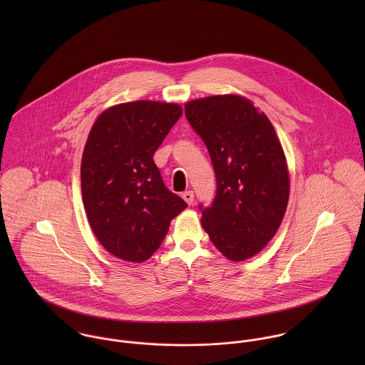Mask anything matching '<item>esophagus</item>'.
<instances>
[{"label": "esophagus", "mask_w": 365, "mask_h": 365, "mask_svg": "<svg viewBox=\"0 0 365 365\" xmlns=\"http://www.w3.org/2000/svg\"><path fill=\"white\" fill-rule=\"evenodd\" d=\"M182 198L188 205H191L194 202V192L192 191H185V192H182Z\"/></svg>", "instance_id": "1"}]
</instances>
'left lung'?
I'll use <instances>...</instances> for the list:
<instances>
[{
    "label": "left lung",
    "mask_w": 365,
    "mask_h": 365,
    "mask_svg": "<svg viewBox=\"0 0 365 365\" xmlns=\"http://www.w3.org/2000/svg\"><path fill=\"white\" fill-rule=\"evenodd\" d=\"M216 175L201 223L229 260L253 257L277 233L289 198L285 155L269 119L247 98L213 96L185 104Z\"/></svg>",
    "instance_id": "obj_1"
}]
</instances>
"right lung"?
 Listing matches in <instances>:
<instances>
[{
	"label": "right lung",
	"instance_id": "right-lung-1",
	"mask_svg": "<svg viewBox=\"0 0 365 365\" xmlns=\"http://www.w3.org/2000/svg\"><path fill=\"white\" fill-rule=\"evenodd\" d=\"M181 115L180 105L135 101L108 108L91 128L81 160L83 202L98 242L118 259H150L188 207L167 190L153 160Z\"/></svg>",
	"mask_w": 365,
	"mask_h": 365
}]
</instances>
